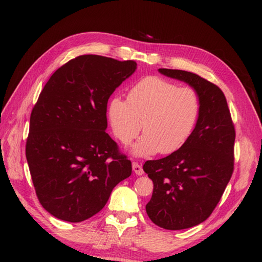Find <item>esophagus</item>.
Returning <instances> with one entry per match:
<instances>
[{"mask_svg": "<svg viewBox=\"0 0 262 262\" xmlns=\"http://www.w3.org/2000/svg\"><path fill=\"white\" fill-rule=\"evenodd\" d=\"M133 171L135 172L136 176H142V174H144L143 168H142V166H141L140 164L136 163V162H133Z\"/></svg>", "mask_w": 262, "mask_h": 262, "instance_id": "obj_1", "label": "esophagus"}]
</instances>
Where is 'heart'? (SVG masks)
Segmentation results:
<instances>
[{
	"mask_svg": "<svg viewBox=\"0 0 262 262\" xmlns=\"http://www.w3.org/2000/svg\"><path fill=\"white\" fill-rule=\"evenodd\" d=\"M199 113V96L192 88L160 76L144 77L129 89L127 100L115 97L108 107L111 129L124 145L143 128L145 134L130 148L138 158L179 149L191 135Z\"/></svg>",
	"mask_w": 262,
	"mask_h": 262,
	"instance_id": "heart-1",
	"label": "heart"
}]
</instances>
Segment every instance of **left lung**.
Here are the masks:
<instances>
[{"instance_id": "1", "label": "left lung", "mask_w": 262, "mask_h": 262, "mask_svg": "<svg viewBox=\"0 0 262 262\" xmlns=\"http://www.w3.org/2000/svg\"><path fill=\"white\" fill-rule=\"evenodd\" d=\"M161 74L187 83L198 93L200 113L187 142L143 169L153 181L146 213L165 230H185L213 213L234 166L235 130L221 89L191 72L159 69Z\"/></svg>"}]
</instances>
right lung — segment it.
<instances>
[{
  "label": "right lung",
  "instance_id": "add662e5",
  "mask_svg": "<svg viewBox=\"0 0 262 262\" xmlns=\"http://www.w3.org/2000/svg\"><path fill=\"white\" fill-rule=\"evenodd\" d=\"M136 69L134 60L82 55L55 72L40 92L26 157L39 202L56 219H90L132 174V162L105 129L110 96Z\"/></svg>",
  "mask_w": 262,
  "mask_h": 262
}]
</instances>
